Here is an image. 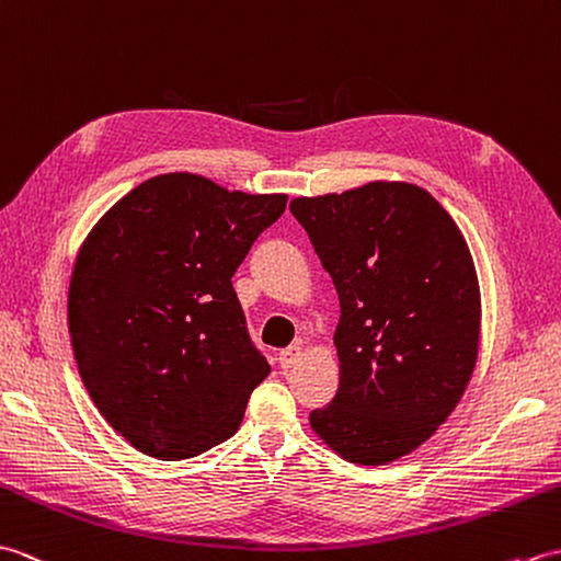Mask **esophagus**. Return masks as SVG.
<instances>
[{
  "instance_id": "esophagus-1",
  "label": "esophagus",
  "mask_w": 561,
  "mask_h": 561,
  "mask_svg": "<svg viewBox=\"0 0 561 561\" xmlns=\"http://www.w3.org/2000/svg\"><path fill=\"white\" fill-rule=\"evenodd\" d=\"M300 359H302V347L300 345H293V347H285V351L280 353V357H278V363H280L283 369H290V367H295L297 363H300Z\"/></svg>"
}]
</instances>
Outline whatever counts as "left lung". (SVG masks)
Returning a JSON list of instances; mask_svg holds the SVG:
<instances>
[{
	"label": "left lung",
	"instance_id": "obj_1",
	"mask_svg": "<svg viewBox=\"0 0 561 561\" xmlns=\"http://www.w3.org/2000/svg\"><path fill=\"white\" fill-rule=\"evenodd\" d=\"M341 302L339 391L309 425L341 458L386 466L454 413L480 347L468 242L430 192L367 182L290 202Z\"/></svg>",
	"mask_w": 561,
	"mask_h": 561
}]
</instances>
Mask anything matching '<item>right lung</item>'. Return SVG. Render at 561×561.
Listing matches in <instances>:
<instances>
[{"label":"right lung","instance_id":"obj_1","mask_svg":"<svg viewBox=\"0 0 561 561\" xmlns=\"http://www.w3.org/2000/svg\"><path fill=\"white\" fill-rule=\"evenodd\" d=\"M285 202L168 172L134 186L83 240L67 307L73 357L134 449L194 458L240 430L271 365L249 341L232 276Z\"/></svg>","mask_w":561,"mask_h":561}]
</instances>
